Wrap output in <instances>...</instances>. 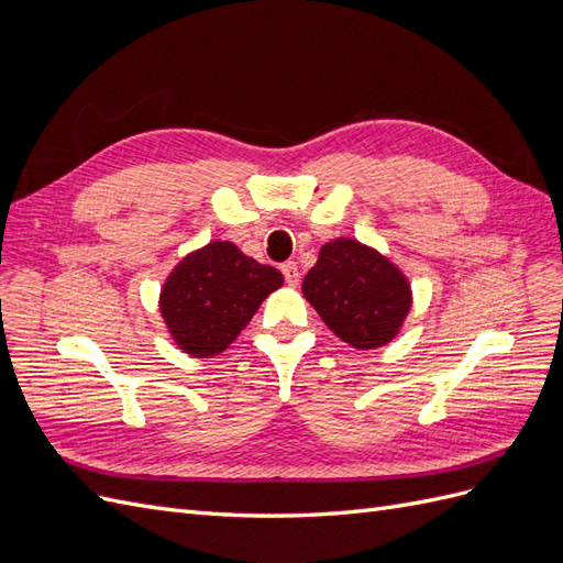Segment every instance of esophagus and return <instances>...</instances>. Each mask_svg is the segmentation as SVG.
<instances>
[{
	"label": "esophagus",
	"mask_w": 563,
	"mask_h": 563,
	"mask_svg": "<svg viewBox=\"0 0 563 563\" xmlns=\"http://www.w3.org/2000/svg\"><path fill=\"white\" fill-rule=\"evenodd\" d=\"M282 272H284V279L288 286H298L300 282V272H298V265L294 261H288L282 265Z\"/></svg>",
	"instance_id": "obj_1"
}]
</instances>
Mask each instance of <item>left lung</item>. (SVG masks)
<instances>
[{"label": "left lung", "instance_id": "obj_1", "mask_svg": "<svg viewBox=\"0 0 563 563\" xmlns=\"http://www.w3.org/2000/svg\"><path fill=\"white\" fill-rule=\"evenodd\" d=\"M302 296L354 350H376L401 331L413 291L387 255L347 236L327 242L302 279Z\"/></svg>", "mask_w": 563, "mask_h": 563}]
</instances>
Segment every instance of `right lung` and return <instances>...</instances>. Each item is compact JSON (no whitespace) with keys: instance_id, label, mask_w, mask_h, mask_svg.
<instances>
[{"instance_id":"right-lung-1","label":"right lung","mask_w":563,"mask_h":563,"mask_svg":"<svg viewBox=\"0 0 563 563\" xmlns=\"http://www.w3.org/2000/svg\"><path fill=\"white\" fill-rule=\"evenodd\" d=\"M282 284L277 267L249 258L232 242H211L172 269L159 294V312L185 354L216 356L234 343Z\"/></svg>"}]
</instances>
